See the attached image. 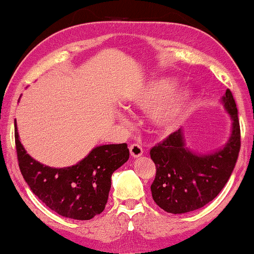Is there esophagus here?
I'll return each instance as SVG.
<instances>
[{
    "label": "esophagus",
    "instance_id": "obj_1",
    "mask_svg": "<svg viewBox=\"0 0 254 254\" xmlns=\"http://www.w3.org/2000/svg\"><path fill=\"white\" fill-rule=\"evenodd\" d=\"M129 151L131 157H140L143 154V148L137 143H133L130 144L129 147Z\"/></svg>",
    "mask_w": 254,
    "mask_h": 254
}]
</instances>
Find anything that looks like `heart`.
<instances>
[{
  "label": "heart",
  "mask_w": 254,
  "mask_h": 254,
  "mask_svg": "<svg viewBox=\"0 0 254 254\" xmlns=\"http://www.w3.org/2000/svg\"><path fill=\"white\" fill-rule=\"evenodd\" d=\"M175 86L176 80L170 78L151 80L128 95V105L139 110H148L162 98L151 111L150 121L154 126L168 129L182 119L195 100L191 88L183 87L171 92Z\"/></svg>",
  "instance_id": "b5f03b06"
}]
</instances>
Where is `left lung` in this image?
Returning <instances> with one entry per match:
<instances>
[{
    "label": "left lung",
    "instance_id": "8db88e82",
    "mask_svg": "<svg viewBox=\"0 0 254 254\" xmlns=\"http://www.w3.org/2000/svg\"><path fill=\"white\" fill-rule=\"evenodd\" d=\"M220 103L232 121L231 134L223 148L207 154L195 153L187 147L184 130L180 128L150 149L156 166L151 195L164 211L177 215L200 209L222 191L231 176L240 149V128L229 88Z\"/></svg>",
    "mask_w": 254,
    "mask_h": 254
}]
</instances>
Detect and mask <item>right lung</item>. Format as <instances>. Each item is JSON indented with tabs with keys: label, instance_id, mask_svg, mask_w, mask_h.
Masks as SVG:
<instances>
[{
	"label": "right lung",
	"instance_id": "right-lung-1",
	"mask_svg": "<svg viewBox=\"0 0 254 254\" xmlns=\"http://www.w3.org/2000/svg\"><path fill=\"white\" fill-rule=\"evenodd\" d=\"M15 142L19 169L32 192L52 211L77 220L92 219L104 211L112 174L129 159L127 143L103 144L74 166H45L26 153L16 121Z\"/></svg>",
	"mask_w": 254,
	"mask_h": 254
}]
</instances>
